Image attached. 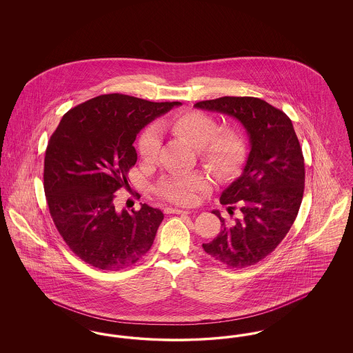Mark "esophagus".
I'll return each mask as SVG.
<instances>
[{
  "label": "esophagus",
  "mask_w": 353,
  "mask_h": 353,
  "mask_svg": "<svg viewBox=\"0 0 353 353\" xmlns=\"http://www.w3.org/2000/svg\"><path fill=\"white\" fill-rule=\"evenodd\" d=\"M167 214H190V210H183V209H177V208H167L165 209Z\"/></svg>",
  "instance_id": "1"
}]
</instances>
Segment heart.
<instances>
[{
	"mask_svg": "<svg viewBox=\"0 0 353 353\" xmlns=\"http://www.w3.org/2000/svg\"><path fill=\"white\" fill-rule=\"evenodd\" d=\"M164 127L192 143L202 164L216 179L229 180L241 168L246 141L243 134L234 128H219V124L209 115L200 111L179 114L164 123ZM161 147V134L156 125L147 127L137 140V152L145 161L157 157ZM209 186L208 179L200 172L185 174H170L157 185V193L167 201L177 205H192L197 194Z\"/></svg>",
	"mask_w": 353,
	"mask_h": 353,
	"instance_id": "1",
	"label": "heart"
}]
</instances>
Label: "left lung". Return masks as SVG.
I'll use <instances>...</instances> for the list:
<instances>
[{"label":"left lung","mask_w":353,"mask_h":353,"mask_svg":"<svg viewBox=\"0 0 353 353\" xmlns=\"http://www.w3.org/2000/svg\"><path fill=\"white\" fill-rule=\"evenodd\" d=\"M194 107L238 119L252 150L242 174L219 201L238 206L241 219L222 222L219 235L203 250L230 269L252 266L282 242L298 216L304 192V159L292 123L283 111L252 97H222Z\"/></svg>","instance_id":"obj_1"}]
</instances>
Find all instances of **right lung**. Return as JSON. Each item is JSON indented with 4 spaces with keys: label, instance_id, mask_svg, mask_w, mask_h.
Here are the masks:
<instances>
[{
    "label": "right lung",
    "instance_id": "1",
    "mask_svg": "<svg viewBox=\"0 0 353 353\" xmlns=\"http://www.w3.org/2000/svg\"><path fill=\"white\" fill-rule=\"evenodd\" d=\"M180 101L105 94L68 111L51 134L43 188L51 219L71 252L97 269L118 271L150 252L161 210L118 212L115 192L128 186L137 160L134 139Z\"/></svg>",
    "mask_w": 353,
    "mask_h": 353
}]
</instances>
